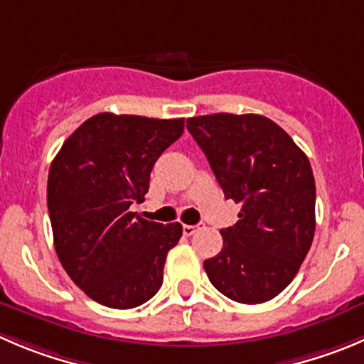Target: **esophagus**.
Instances as JSON below:
<instances>
[{
  "label": "esophagus",
  "instance_id": "1",
  "mask_svg": "<svg viewBox=\"0 0 364 364\" xmlns=\"http://www.w3.org/2000/svg\"><path fill=\"white\" fill-rule=\"evenodd\" d=\"M200 228V225H184L182 227V230H184V236H193L196 230Z\"/></svg>",
  "mask_w": 364,
  "mask_h": 364
}]
</instances>
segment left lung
I'll return each mask as SVG.
<instances>
[{
    "label": "left lung",
    "mask_w": 364,
    "mask_h": 364,
    "mask_svg": "<svg viewBox=\"0 0 364 364\" xmlns=\"http://www.w3.org/2000/svg\"><path fill=\"white\" fill-rule=\"evenodd\" d=\"M225 198L241 203L223 248L203 262L214 288L240 304L275 299L299 273L314 237L316 188L309 159L259 114L189 117Z\"/></svg>",
    "instance_id": "1"
}]
</instances>
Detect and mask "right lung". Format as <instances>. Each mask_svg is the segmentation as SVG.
<instances>
[{
    "instance_id": "obj_1",
    "label": "right lung",
    "mask_w": 364,
    "mask_h": 364,
    "mask_svg": "<svg viewBox=\"0 0 364 364\" xmlns=\"http://www.w3.org/2000/svg\"><path fill=\"white\" fill-rule=\"evenodd\" d=\"M184 132V119L102 112L65 139L48 175V210L58 261L95 302L132 309L162 286L168 252L182 225L132 213L150 188L162 151Z\"/></svg>"
}]
</instances>
